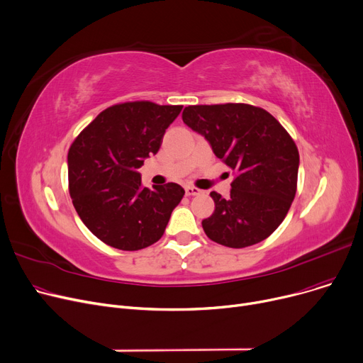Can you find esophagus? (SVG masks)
I'll use <instances>...</instances> for the list:
<instances>
[{"label":"esophagus","mask_w":363,"mask_h":363,"mask_svg":"<svg viewBox=\"0 0 363 363\" xmlns=\"http://www.w3.org/2000/svg\"><path fill=\"white\" fill-rule=\"evenodd\" d=\"M186 195L187 196H196V195H201L203 194V190L198 189V187H194V186H186Z\"/></svg>","instance_id":"34e87169"}]
</instances>
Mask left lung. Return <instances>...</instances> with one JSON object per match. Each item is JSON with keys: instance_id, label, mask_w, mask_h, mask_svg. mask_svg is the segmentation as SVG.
<instances>
[{"instance_id": "obj_1", "label": "left lung", "mask_w": 363, "mask_h": 363, "mask_svg": "<svg viewBox=\"0 0 363 363\" xmlns=\"http://www.w3.org/2000/svg\"><path fill=\"white\" fill-rule=\"evenodd\" d=\"M182 118L236 173L227 199L211 191L216 209L202 221L206 236L234 249L265 240L296 195L299 151L291 136L268 111L249 104L189 105Z\"/></svg>"}]
</instances>
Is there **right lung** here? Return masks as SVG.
Wrapping results in <instances>:
<instances>
[{
	"label": "right lung",
	"instance_id": "add662e5",
	"mask_svg": "<svg viewBox=\"0 0 363 363\" xmlns=\"http://www.w3.org/2000/svg\"><path fill=\"white\" fill-rule=\"evenodd\" d=\"M182 105L124 102L104 110L72 143L69 190L83 224L120 250L158 242L184 189L167 183L142 186L138 168L155 155Z\"/></svg>",
	"mask_w": 363,
	"mask_h": 363
}]
</instances>
